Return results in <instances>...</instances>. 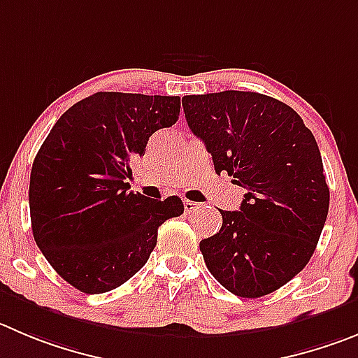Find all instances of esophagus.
Listing matches in <instances>:
<instances>
[{
    "mask_svg": "<svg viewBox=\"0 0 358 358\" xmlns=\"http://www.w3.org/2000/svg\"><path fill=\"white\" fill-rule=\"evenodd\" d=\"M198 208H199V203L189 201V199H183V210H185V213H192V212H196Z\"/></svg>",
    "mask_w": 358,
    "mask_h": 358,
    "instance_id": "34e87169",
    "label": "esophagus"
}]
</instances>
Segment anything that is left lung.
Masks as SVG:
<instances>
[{
	"mask_svg": "<svg viewBox=\"0 0 358 358\" xmlns=\"http://www.w3.org/2000/svg\"><path fill=\"white\" fill-rule=\"evenodd\" d=\"M190 130L247 190L238 212L201 240L210 273L228 292L258 299L292 280L309 263L329 213L330 192L316 139L280 100L255 92L182 99Z\"/></svg>",
	"mask_w": 358,
	"mask_h": 358,
	"instance_id": "left-lung-1",
	"label": "left lung"
}]
</instances>
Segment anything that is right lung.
Masks as SVG:
<instances>
[{
	"instance_id": "obj_1",
	"label": "right lung",
	"mask_w": 358,
	"mask_h": 358,
	"mask_svg": "<svg viewBox=\"0 0 358 358\" xmlns=\"http://www.w3.org/2000/svg\"><path fill=\"white\" fill-rule=\"evenodd\" d=\"M180 96L99 92L55 123L33 160L29 213L35 242L52 268L83 293L118 288L145 266L162 222L183 213L130 192V162L153 132L175 125Z\"/></svg>"
}]
</instances>
